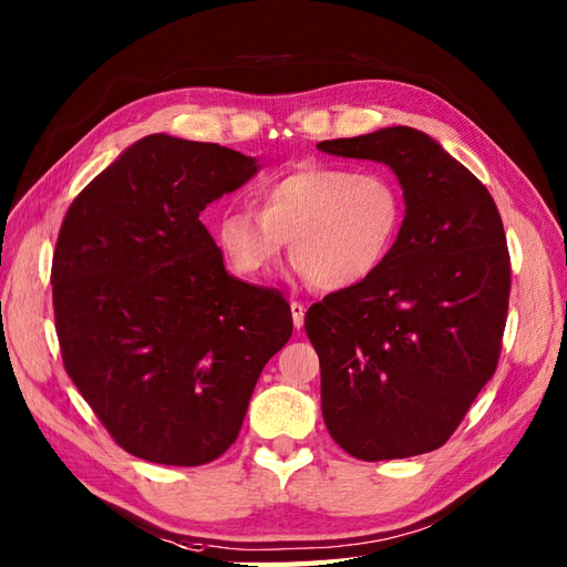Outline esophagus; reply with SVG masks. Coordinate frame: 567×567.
<instances>
[{"instance_id": "esophagus-1", "label": "esophagus", "mask_w": 567, "mask_h": 567, "mask_svg": "<svg viewBox=\"0 0 567 567\" xmlns=\"http://www.w3.org/2000/svg\"><path fill=\"white\" fill-rule=\"evenodd\" d=\"M290 309H292V321H295V329H302L305 327V305L302 302H292L290 305Z\"/></svg>"}]
</instances>
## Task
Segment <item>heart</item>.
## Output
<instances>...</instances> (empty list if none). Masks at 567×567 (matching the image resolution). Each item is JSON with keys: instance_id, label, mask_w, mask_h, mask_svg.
Returning a JSON list of instances; mask_svg holds the SVG:
<instances>
[{"instance_id": "obj_1", "label": "heart", "mask_w": 567, "mask_h": 567, "mask_svg": "<svg viewBox=\"0 0 567 567\" xmlns=\"http://www.w3.org/2000/svg\"><path fill=\"white\" fill-rule=\"evenodd\" d=\"M258 197L260 212L228 207L214 219L216 248L240 277L270 272L292 240V260L317 290H351L388 262L402 231V192L380 171L305 165Z\"/></svg>"}]
</instances>
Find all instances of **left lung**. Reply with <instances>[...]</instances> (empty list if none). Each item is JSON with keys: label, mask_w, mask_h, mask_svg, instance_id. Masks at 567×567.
<instances>
[{"label": "left lung", "mask_w": 567, "mask_h": 567, "mask_svg": "<svg viewBox=\"0 0 567 567\" xmlns=\"http://www.w3.org/2000/svg\"><path fill=\"white\" fill-rule=\"evenodd\" d=\"M317 148L388 165L404 197L388 262L305 317L321 365L323 421L360 461L436 451L497 368L512 287L497 204L436 138L412 126Z\"/></svg>", "instance_id": "left-lung-1"}]
</instances>
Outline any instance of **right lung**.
<instances>
[{
    "label": "right lung",
    "mask_w": 567,
    "mask_h": 567,
    "mask_svg": "<svg viewBox=\"0 0 567 567\" xmlns=\"http://www.w3.org/2000/svg\"><path fill=\"white\" fill-rule=\"evenodd\" d=\"M258 171L216 143L151 134L60 226L51 282L65 370L114 441L148 463L219 457L292 336L282 295L228 275L199 221Z\"/></svg>",
    "instance_id": "1"
}]
</instances>
